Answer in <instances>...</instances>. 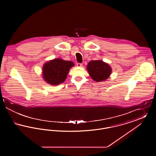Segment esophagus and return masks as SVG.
<instances>
[{"mask_svg":"<svg viewBox=\"0 0 156 156\" xmlns=\"http://www.w3.org/2000/svg\"><path fill=\"white\" fill-rule=\"evenodd\" d=\"M77 67H81L82 66V64L81 63H77Z\"/></svg>","mask_w":156,"mask_h":156,"instance_id":"esophagus-1","label":"esophagus"}]
</instances>
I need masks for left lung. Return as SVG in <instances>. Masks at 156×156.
Returning <instances> with one entry per match:
<instances>
[{
  "instance_id": "obj_1",
  "label": "left lung",
  "mask_w": 156,
  "mask_h": 156,
  "mask_svg": "<svg viewBox=\"0 0 156 156\" xmlns=\"http://www.w3.org/2000/svg\"><path fill=\"white\" fill-rule=\"evenodd\" d=\"M87 69L92 79L97 82L106 81L112 74L111 67L102 60L89 61Z\"/></svg>"
}]
</instances>
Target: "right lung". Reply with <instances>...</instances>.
Here are the masks:
<instances>
[{"instance_id": "1", "label": "right lung", "mask_w": 156, "mask_h": 156, "mask_svg": "<svg viewBox=\"0 0 156 156\" xmlns=\"http://www.w3.org/2000/svg\"><path fill=\"white\" fill-rule=\"evenodd\" d=\"M74 66L71 61L55 58L45 62L43 67V78L52 86L63 83L67 78L69 69Z\"/></svg>"}]
</instances>
